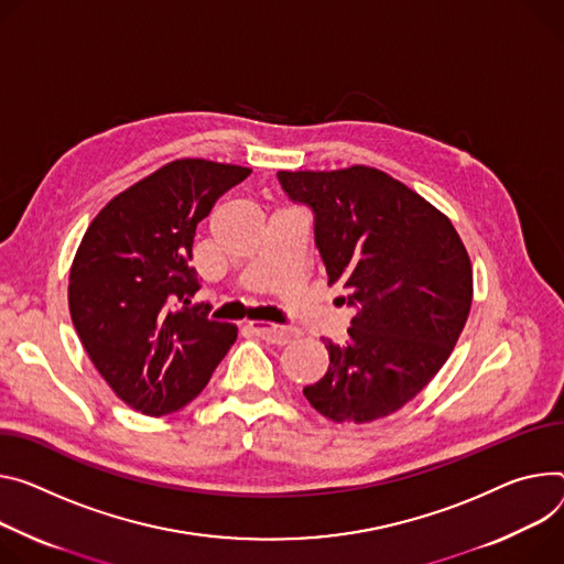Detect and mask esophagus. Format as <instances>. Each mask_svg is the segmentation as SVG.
I'll return each mask as SVG.
<instances>
[{
	"label": "esophagus",
	"mask_w": 564,
	"mask_h": 564,
	"mask_svg": "<svg viewBox=\"0 0 564 564\" xmlns=\"http://www.w3.org/2000/svg\"><path fill=\"white\" fill-rule=\"evenodd\" d=\"M249 330L256 337H261L270 344H288L294 337V333L290 328L276 326V324H265V322H249Z\"/></svg>",
	"instance_id": "esophagus-1"
}]
</instances>
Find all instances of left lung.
I'll list each match as a JSON object with an SVG mask.
<instances>
[{"label":"left lung","instance_id":"8db88e82","mask_svg":"<svg viewBox=\"0 0 564 564\" xmlns=\"http://www.w3.org/2000/svg\"><path fill=\"white\" fill-rule=\"evenodd\" d=\"M276 177L313 209L328 285L357 311L344 344L324 341L328 371L303 395L335 423L384 419L425 389L466 326L468 249L447 216L378 169Z\"/></svg>","mask_w":564,"mask_h":564}]
</instances>
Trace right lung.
<instances>
[{"label": "right lung", "mask_w": 564, "mask_h": 564, "mask_svg": "<svg viewBox=\"0 0 564 564\" xmlns=\"http://www.w3.org/2000/svg\"><path fill=\"white\" fill-rule=\"evenodd\" d=\"M251 169L175 160L112 197L87 227L69 272V313L96 371L145 416L188 404L238 328L188 296L197 223ZM185 305L182 306L181 303Z\"/></svg>", "instance_id": "right-lung-1"}]
</instances>
